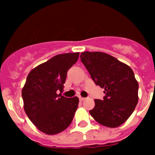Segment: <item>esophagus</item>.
<instances>
[{"label": "esophagus", "instance_id": "34e87169", "mask_svg": "<svg viewBox=\"0 0 155 155\" xmlns=\"http://www.w3.org/2000/svg\"><path fill=\"white\" fill-rule=\"evenodd\" d=\"M85 100V98L84 97H79V101H81V102H82V101H84Z\"/></svg>", "mask_w": 155, "mask_h": 155}]
</instances>
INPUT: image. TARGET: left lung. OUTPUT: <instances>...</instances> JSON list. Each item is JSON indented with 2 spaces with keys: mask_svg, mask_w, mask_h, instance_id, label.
Returning a JSON list of instances; mask_svg holds the SVG:
<instances>
[{
  "mask_svg": "<svg viewBox=\"0 0 155 155\" xmlns=\"http://www.w3.org/2000/svg\"><path fill=\"white\" fill-rule=\"evenodd\" d=\"M82 62L97 85L104 88V100H94L89 111L96 121L117 127L128 119L138 103L139 84L134 71L118 59L100 51H84Z\"/></svg>",
  "mask_w": 155,
  "mask_h": 155,
  "instance_id": "left-lung-1",
  "label": "left lung"
}]
</instances>
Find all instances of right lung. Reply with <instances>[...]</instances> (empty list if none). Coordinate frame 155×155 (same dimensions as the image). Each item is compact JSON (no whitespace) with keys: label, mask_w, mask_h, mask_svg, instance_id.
<instances>
[{"label":"right lung","mask_w":155,"mask_h":155,"mask_svg":"<svg viewBox=\"0 0 155 155\" xmlns=\"http://www.w3.org/2000/svg\"><path fill=\"white\" fill-rule=\"evenodd\" d=\"M79 55V52L57 54L28 75L21 91L25 112L37 129L48 135L64 130L78 108L77 97H65L57 91H63L68 70Z\"/></svg>","instance_id":"obj_1"}]
</instances>
